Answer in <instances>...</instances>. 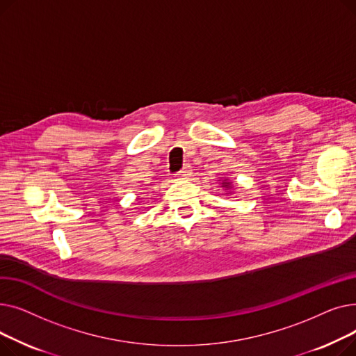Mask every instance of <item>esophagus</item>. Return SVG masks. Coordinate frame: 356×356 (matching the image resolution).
<instances>
[{
	"instance_id": "34e87169",
	"label": "esophagus",
	"mask_w": 356,
	"mask_h": 356,
	"mask_svg": "<svg viewBox=\"0 0 356 356\" xmlns=\"http://www.w3.org/2000/svg\"><path fill=\"white\" fill-rule=\"evenodd\" d=\"M192 176V165L191 164H186L181 170L176 175V177L179 179H189Z\"/></svg>"
}]
</instances>
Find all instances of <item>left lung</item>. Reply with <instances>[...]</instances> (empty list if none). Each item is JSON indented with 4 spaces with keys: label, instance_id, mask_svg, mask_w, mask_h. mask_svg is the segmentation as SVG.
<instances>
[{
    "label": "left lung",
    "instance_id": "1",
    "mask_svg": "<svg viewBox=\"0 0 356 356\" xmlns=\"http://www.w3.org/2000/svg\"><path fill=\"white\" fill-rule=\"evenodd\" d=\"M222 188L231 189V181H229V179H223V180H222Z\"/></svg>",
    "mask_w": 356,
    "mask_h": 356
}]
</instances>
